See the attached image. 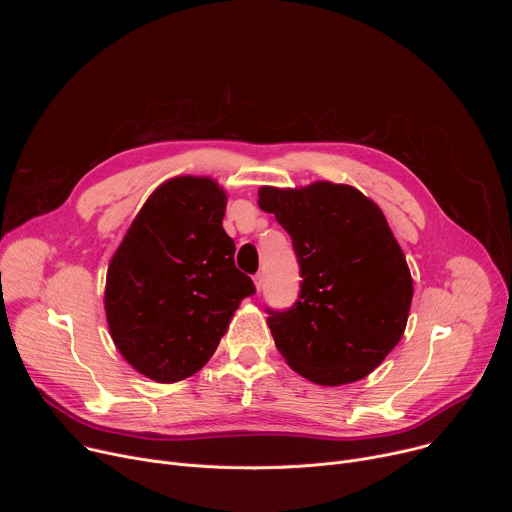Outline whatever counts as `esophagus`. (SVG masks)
Masks as SVG:
<instances>
[{
	"label": "esophagus",
	"instance_id": "obj_1",
	"mask_svg": "<svg viewBox=\"0 0 512 512\" xmlns=\"http://www.w3.org/2000/svg\"><path fill=\"white\" fill-rule=\"evenodd\" d=\"M253 283H255V287H257V291L263 287V273H257L255 277H253Z\"/></svg>",
	"mask_w": 512,
	"mask_h": 512
}]
</instances>
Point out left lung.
Wrapping results in <instances>:
<instances>
[{
    "label": "left lung",
    "mask_w": 512,
    "mask_h": 512,
    "mask_svg": "<svg viewBox=\"0 0 512 512\" xmlns=\"http://www.w3.org/2000/svg\"><path fill=\"white\" fill-rule=\"evenodd\" d=\"M294 243L302 287L287 310L267 308L285 362L304 379L338 387L371 375L401 340L413 279L383 210L346 184L259 188Z\"/></svg>",
    "instance_id": "8db88e82"
}]
</instances>
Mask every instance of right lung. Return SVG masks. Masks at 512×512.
Listing matches in <instances>:
<instances>
[{"label":"right lung","mask_w":512,"mask_h":512,"mask_svg":"<svg viewBox=\"0 0 512 512\" xmlns=\"http://www.w3.org/2000/svg\"><path fill=\"white\" fill-rule=\"evenodd\" d=\"M227 194L210 178L178 176L145 200L111 257L105 314L131 367L156 383L198 373L241 300L255 294L223 229Z\"/></svg>","instance_id":"obj_1"}]
</instances>
